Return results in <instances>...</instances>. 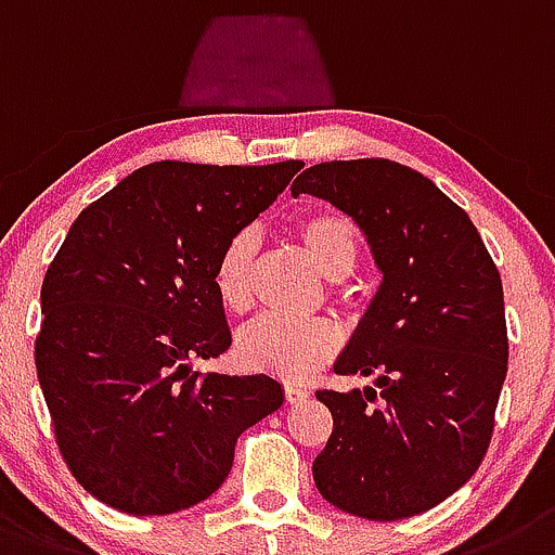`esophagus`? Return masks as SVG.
Here are the masks:
<instances>
[{
  "label": "esophagus",
  "instance_id": "esophagus-1",
  "mask_svg": "<svg viewBox=\"0 0 555 555\" xmlns=\"http://www.w3.org/2000/svg\"><path fill=\"white\" fill-rule=\"evenodd\" d=\"M284 398H287V403H301L309 398V389L301 387V384H287L284 387Z\"/></svg>",
  "mask_w": 555,
  "mask_h": 555
}]
</instances>
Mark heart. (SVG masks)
<instances>
[{"label": "heart", "instance_id": "b5f03b06", "mask_svg": "<svg viewBox=\"0 0 555 555\" xmlns=\"http://www.w3.org/2000/svg\"><path fill=\"white\" fill-rule=\"evenodd\" d=\"M296 237L328 279H346L359 262V229L337 209H318L296 221ZM257 234L237 232L223 243L212 266V287L227 312L241 314L254 304ZM337 328L326 321H287L262 314L241 328L234 343L237 362L254 373L307 378L337 353Z\"/></svg>", "mask_w": 555, "mask_h": 555}]
</instances>
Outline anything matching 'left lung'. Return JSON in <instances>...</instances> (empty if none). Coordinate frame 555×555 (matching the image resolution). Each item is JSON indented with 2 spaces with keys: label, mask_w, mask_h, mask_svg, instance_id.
<instances>
[{
  "label": "left lung",
  "mask_w": 555,
  "mask_h": 555,
  "mask_svg": "<svg viewBox=\"0 0 555 555\" xmlns=\"http://www.w3.org/2000/svg\"><path fill=\"white\" fill-rule=\"evenodd\" d=\"M289 191L351 216L382 271L334 362L339 376H373L376 387L314 392L334 417L314 487L364 520L428 512L489 448L508 364L501 273L470 216L392 159L321 163Z\"/></svg>",
  "instance_id": "1"
}]
</instances>
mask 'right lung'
<instances>
[{
  "label": "right lung",
  "instance_id": "1",
  "mask_svg": "<svg viewBox=\"0 0 555 555\" xmlns=\"http://www.w3.org/2000/svg\"><path fill=\"white\" fill-rule=\"evenodd\" d=\"M304 168H138L85 207L41 287L35 367L68 470L118 512L191 508L234 442L284 401L276 378L193 371L232 346L212 266Z\"/></svg>",
  "mask_w": 555,
  "mask_h": 555
}]
</instances>
